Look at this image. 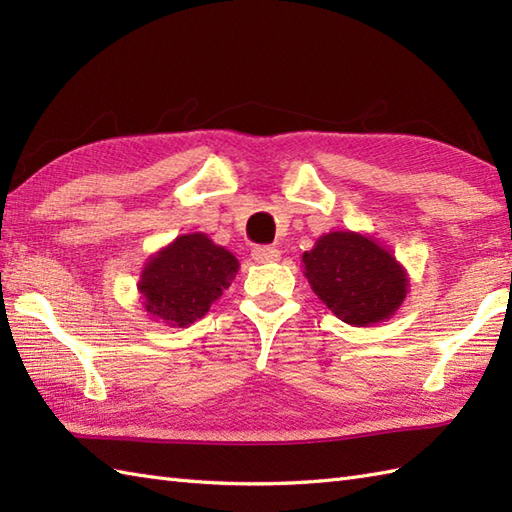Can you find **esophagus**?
<instances>
[{"label": "esophagus", "mask_w": 512, "mask_h": 512, "mask_svg": "<svg viewBox=\"0 0 512 512\" xmlns=\"http://www.w3.org/2000/svg\"><path fill=\"white\" fill-rule=\"evenodd\" d=\"M281 250L275 246H255L253 248V259L257 264H270V262H279Z\"/></svg>", "instance_id": "1"}]
</instances>
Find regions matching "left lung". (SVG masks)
I'll list each match as a JSON object with an SVG mask.
<instances>
[{
    "label": "left lung",
    "mask_w": 512,
    "mask_h": 512,
    "mask_svg": "<svg viewBox=\"0 0 512 512\" xmlns=\"http://www.w3.org/2000/svg\"><path fill=\"white\" fill-rule=\"evenodd\" d=\"M301 262L314 295L356 328L389 319L407 297L405 268L391 250L361 233H325Z\"/></svg>",
    "instance_id": "8db88e82"
}]
</instances>
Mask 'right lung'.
I'll use <instances>...</instances> for the list:
<instances>
[{
    "label": "right lung",
    "mask_w": 512,
    "mask_h": 512,
    "mask_svg": "<svg viewBox=\"0 0 512 512\" xmlns=\"http://www.w3.org/2000/svg\"><path fill=\"white\" fill-rule=\"evenodd\" d=\"M237 268L235 255L224 246L213 244L204 233H189L147 259L138 290L151 319L187 328L222 297Z\"/></svg>",
    "instance_id": "obj_1"
}]
</instances>
